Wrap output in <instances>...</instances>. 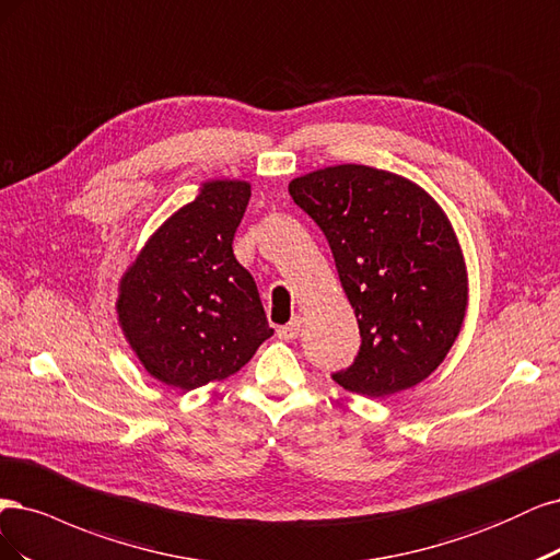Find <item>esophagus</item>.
Here are the masks:
<instances>
[{
  "label": "esophagus",
  "mask_w": 560,
  "mask_h": 560,
  "mask_svg": "<svg viewBox=\"0 0 560 560\" xmlns=\"http://www.w3.org/2000/svg\"><path fill=\"white\" fill-rule=\"evenodd\" d=\"M300 326H302V318L295 316L291 323H288V326H281V328L277 330V335H279V339H283V341H291V339H295V337L300 335Z\"/></svg>",
  "instance_id": "1"
}]
</instances>
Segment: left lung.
I'll list each match as a JSON object with an SVG mask.
<instances>
[{
    "instance_id": "1",
    "label": "left lung",
    "mask_w": 560,
    "mask_h": 560,
    "mask_svg": "<svg viewBox=\"0 0 560 560\" xmlns=\"http://www.w3.org/2000/svg\"><path fill=\"white\" fill-rule=\"evenodd\" d=\"M288 192L326 234L363 337L335 382L368 398L421 384L467 312V267L444 209L419 184L368 165L302 174Z\"/></svg>"
}]
</instances>
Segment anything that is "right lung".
<instances>
[{
	"mask_svg": "<svg viewBox=\"0 0 560 560\" xmlns=\"http://www.w3.org/2000/svg\"><path fill=\"white\" fill-rule=\"evenodd\" d=\"M248 197L242 178L200 184L118 281V326L143 370L172 388L223 382L275 335L254 277L232 254Z\"/></svg>",
	"mask_w": 560,
	"mask_h": 560,
	"instance_id": "1",
	"label": "right lung"
}]
</instances>
